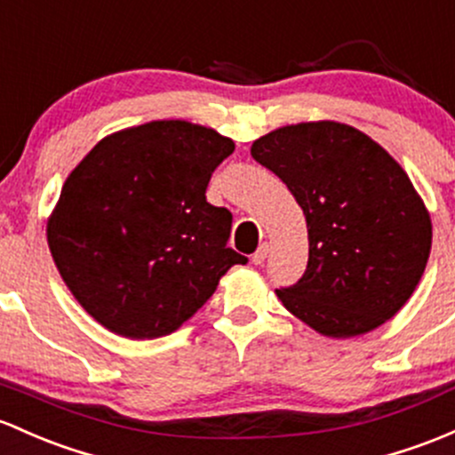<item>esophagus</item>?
Returning a JSON list of instances; mask_svg holds the SVG:
<instances>
[{
    "mask_svg": "<svg viewBox=\"0 0 455 455\" xmlns=\"http://www.w3.org/2000/svg\"><path fill=\"white\" fill-rule=\"evenodd\" d=\"M267 253H268V245H267V243H262V245L256 249V253H253V256H251L253 265H265Z\"/></svg>",
    "mask_w": 455,
    "mask_h": 455,
    "instance_id": "34e87169",
    "label": "esophagus"
}]
</instances>
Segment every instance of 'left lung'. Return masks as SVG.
Segmentation results:
<instances>
[{"instance_id": "1", "label": "left lung", "mask_w": 455, "mask_h": 455, "mask_svg": "<svg viewBox=\"0 0 455 455\" xmlns=\"http://www.w3.org/2000/svg\"><path fill=\"white\" fill-rule=\"evenodd\" d=\"M251 156L286 184L306 217V273L275 291L286 310L331 339L393 319L432 249L429 212L397 160L336 121L268 132L253 140Z\"/></svg>"}]
</instances>
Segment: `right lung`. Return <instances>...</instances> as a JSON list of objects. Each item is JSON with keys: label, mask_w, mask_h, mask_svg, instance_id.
<instances>
[{"label": "right lung", "mask_w": 455, "mask_h": 455, "mask_svg": "<svg viewBox=\"0 0 455 455\" xmlns=\"http://www.w3.org/2000/svg\"><path fill=\"white\" fill-rule=\"evenodd\" d=\"M234 140L169 119L106 136L71 171L47 243L80 306L115 334L160 339L188 321L229 267L232 212L206 202Z\"/></svg>", "instance_id": "1"}]
</instances>
